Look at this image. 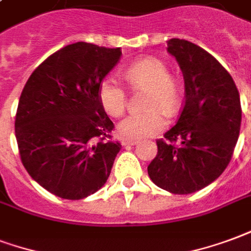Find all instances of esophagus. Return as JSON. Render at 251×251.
Here are the masks:
<instances>
[{
  "label": "esophagus",
  "mask_w": 251,
  "mask_h": 251,
  "mask_svg": "<svg viewBox=\"0 0 251 251\" xmlns=\"http://www.w3.org/2000/svg\"><path fill=\"white\" fill-rule=\"evenodd\" d=\"M122 144H123L124 147H129V146L138 144V142H136V140H132V139H123V140H122Z\"/></svg>",
  "instance_id": "esophagus-1"
}]
</instances>
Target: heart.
<instances>
[{"mask_svg":"<svg viewBox=\"0 0 251 251\" xmlns=\"http://www.w3.org/2000/svg\"><path fill=\"white\" fill-rule=\"evenodd\" d=\"M126 78L136 89H146L143 108L147 111L132 113L120 122L119 133L123 138L144 139L153 136L166 127L164 115H175L179 109V89L176 83L170 77L168 68L159 58H142L126 71ZM99 100L104 111L119 118L126 111L127 92L113 76H108L99 85Z\"/></svg>","mask_w":251,"mask_h":251,"instance_id":"heart-1","label":"heart"}]
</instances>
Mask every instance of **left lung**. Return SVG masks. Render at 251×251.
Segmentation results:
<instances>
[{
	"mask_svg": "<svg viewBox=\"0 0 251 251\" xmlns=\"http://www.w3.org/2000/svg\"><path fill=\"white\" fill-rule=\"evenodd\" d=\"M167 47L183 73L184 105L166 140L156 142L147 170L158 187L184 195L213 183L227 167L242 111L234 80L210 53L180 38L168 40Z\"/></svg>",
	"mask_w": 251,
	"mask_h": 251,
	"instance_id": "left-lung-1",
	"label": "left lung"
}]
</instances>
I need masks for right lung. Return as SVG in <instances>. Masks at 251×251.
Here are the masks:
<instances>
[{
    "label": "right lung",
    "mask_w": 251,
    "mask_h": 251,
    "mask_svg": "<svg viewBox=\"0 0 251 251\" xmlns=\"http://www.w3.org/2000/svg\"><path fill=\"white\" fill-rule=\"evenodd\" d=\"M122 57L120 48L71 44L49 56L25 84L16 113L24 167L41 187L77 201L103 187L120 143L99 100V85Z\"/></svg>",
    "instance_id": "right-lung-1"
}]
</instances>
